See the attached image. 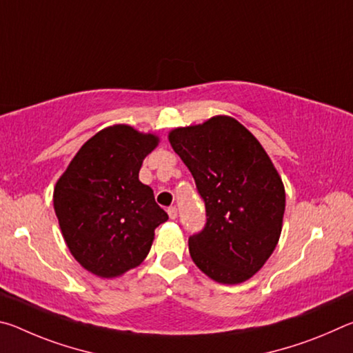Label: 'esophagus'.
Returning <instances> with one entry per match:
<instances>
[{
  "mask_svg": "<svg viewBox=\"0 0 353 353\" xmlns=\"http://www.w3.org/2000/svg\"><path fill=\"white\" fill-rule=\"evenodd\" d=\"M168 214H170L171 219H176L177 218V208L176 207H170L168 208Z\"/></svg>",
  "mask_w": 353,
  "mask_h": 353,
  "instance_id": "obj_1",
  "label": "esophagus"
}]
</instances>
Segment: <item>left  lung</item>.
<instances>
[{
    "mask_svg": "<svg viewBox=\"0 0 353 353\" xmlns=\"http://www.w3.org/2000/svg\"><path fill=\"white\" fill-rule=\"evenodd\" d=\"M205 204V225L188 238L196 266L219 283L246 282L276 249L285 188L259 140L230 117L170 134Z\"/></svg>",
    "mask_w": 353,
    "mask_h": 353,
    "instance_id": "1",
    "label": "left lung"
}]
</instances>
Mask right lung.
<instances>
[{"label": "right lung", "instance_id": "1", "mask_svg": "<svg viewBox=\"0 0 353 353\" xmlns=\"http://www.w3.org/2000/svg\"><path fill=\"white\" fill-rule=\"evenodd\" d=\"M152 134L126 124L92 137L71 160L54 188V210L65 243L87 271L121 276L139 266L154 230L168 214L139 181L143 160L157 146Z\"/></svg>", "mask_w": 353, "mask_h": 353}]
</instances>
